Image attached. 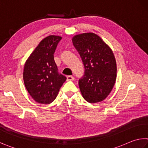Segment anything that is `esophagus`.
<instances>
[{"label": "esophagus", "instance_id": "34e87169", "mask_svg": "<svg viewBox=\"0 0 148 148\" xmlns=\"http://www.w3.org/2000/svg\"><path fill=\"white\" fill-rule=\"evenodd\" d=\"M67 81H72V80L74 79V77L72 76H68L66 77Z\"/></svg>", "mask_w": 148, "mask_h": 148}]
</instances>
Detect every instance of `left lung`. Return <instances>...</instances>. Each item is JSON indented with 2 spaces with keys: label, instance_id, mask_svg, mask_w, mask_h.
<instances>
[{
  "label": "left lung",
  "instance_id": "1",
  "mask_svg": "<svg viewBox=\"0 0 148 148\" xmlns=\"http://www.w3.org/2000/svg\"><path fill=\"white\" fill-rule=\"evenodd\" d=\"M85 68L79 86L85 100L90 103L105 100L116 79V63L114 53L98 35L84 33L72 39Z\"/></svg>",
  "mask_w": 148,
  "mask_h": 148
}]
</instances>
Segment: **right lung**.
<instances>
[{
	"label": "right lung",
	"mask_w": 148,
	"mask_h": 148,
	"mask_svg": "<svg viewBox=\"0 0 148 148\" xmlns=\"http://www.w3.org/2000/svg\"><path fill=\"white\" fill-rule=\"evenodd\" d=\"M62 37L49 36L39 42L26 60L23 79L26 90L39 103L49 104L55 100L66 77L58 72L53 53Z\"/></svg>",
	"instance_id": "add662e5"
}]
</instances>
